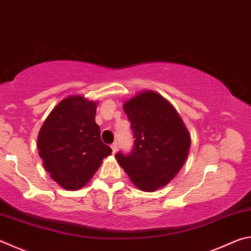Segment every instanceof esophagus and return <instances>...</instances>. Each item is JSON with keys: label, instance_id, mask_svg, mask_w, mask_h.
Listing matches in <instances>:
<instances>
[{"label": "esophagus", "instance_id": "obj_1", "mask_svg": "<svg viewBox=\"0 0 251 251\" xmlns=\"http://www.w3.org/2000/svg\"><path fill=\"white\" fill-rule=\"evenodd\" d=\"M117 146H118V144H117V142H114L112 145H110V147H112V150H113V152L114 154H115V152L117 151Z\"/></svg>", "mask_w": 251, "mask_h": 251}]
</instances>
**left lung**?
<instances>
[{"mask_svg":"<svg viewBox=\"0 0 251 251\" xmlns=\"http://www.w3.org/2000/svg\"><path fill=\"white\" fill-rule=\"evenodd\" d=\"M134 145L118 151V164L143 190L166 186L188 156L190 136L176 109L154 92H144L124 104Z\"/></svg>","mask_w":251,"mask_h":251,"instance_id":"obj_1","label":"left lung"}]
</instances>
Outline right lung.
<instances>
[{"label": "right lung", "instance_id": "add662e5", "mask_svg": "<svg viewBox=\"0 0 251 251\" xmlns=\"http://www.w3.org/2000/svg\"><path fill=\"white\" fill-rule=\"evenodd\" d=\"M95 114L94 101L67 97L50 112L40 130V157L50 177L63 188H82L112 152L101 142Z\"/></svg>", "mask_w": 251, "mask_h": 251}]
</instances>
